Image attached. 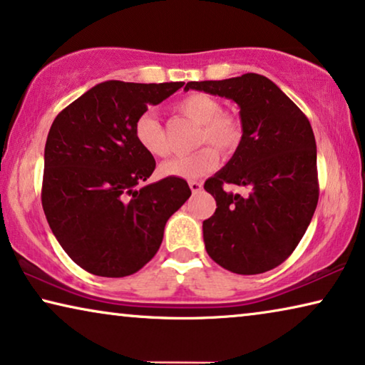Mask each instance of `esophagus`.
<instances>
[{"label": "esophagus", "instance_id": "obj_1", "mask_svg": "<svg viewBox=\"0 0 365 365\" xmlns=\"http://www.w3.org/2000/svg\"><path fill=\"white\" fill-rule=\"evenodd\" d=\"M188 185H190V188H192V192L197 195V193H200L201 190H203V183L201 182H197V180H190L188 182Z\"/></svg>", "mask_w": 365, "mask_h": 365}]
</instances>
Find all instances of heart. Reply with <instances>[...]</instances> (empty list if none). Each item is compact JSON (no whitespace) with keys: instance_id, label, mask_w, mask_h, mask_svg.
Wrapping results in <instances>:
<instances>
[{"instance_id":"obj_1","label":"heart","mask_w":365,"mask_h":365,"mask_svg":"<svg viewBox=\"0 0 365 365\" xmlns=\"http://www.w3.org/2000/svg\"><path fill=\"white\" fill-rule=\"evenodd\" d=\"M175 108L185 116L200 124L197 144H213L221 154H232L242 139V123L237 114L222 111L216 98L205 93H190L177 101ZM134 135L138 144L148 154L165 157L170 152L167 134L159 118L145 111L135 119ZM217 154L211 145H205L193 154L178 155L160 165V173L167 177L198 178L217 165Z\"/></svg>"}]
</instances>
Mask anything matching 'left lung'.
<instances>
[{
  "label": "left lung",
  "instance_id": "left-lung-1",
  "mask_svg": "<svg viewBox=\"0 0 365 365\" xmlns=\"http://www.w3.org/2000/svg\"><path fill=\"white\" fill-rule=\"evenodd\" d=\"M185 90L230 98L241 108L242 139L231 160L205 182L216 200L203 221L206 252L241 275L275 269L290 257L318 205L317 143L308 118L274 81L257 73L188 81ZM225 184H242L246 199Z\"/></svg>",
  "mask_w": 365,
  "mask_h": 365
}]
</instances>
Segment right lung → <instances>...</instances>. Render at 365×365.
<instances>
[{
    "mask_svg": "<svg viewBox=\"0 0 365 365\" xmlns=\"http://www.w3.org/2000/svg\"><path fill=\"white\" fill-rule=\"evenodd\" d=\"M183 85L103 81L53 119L42 208L63 251L90 274L126 277L143 269L159 251L167 220L192 195L178 177L138 188L155 160L135 140V119Z\"/></svg>",
    "mask_w": 365,
    "mask_h": 365,
    "instance_id": "obj_1",
    "label": "right lung"
}]
</instances>
